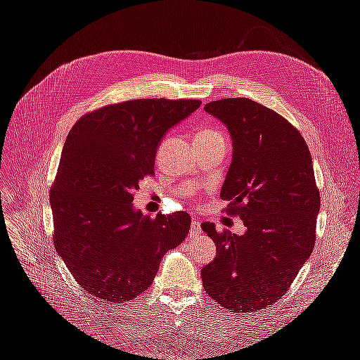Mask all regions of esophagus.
Instances as JSON below:
<instances>
[{
  "mask_svg": "<svg viewBox=\"0 0 360 360\" xmlns=\"http://www.w3.org/2000/svg\"><path fill=\"white\" fill-rule=\"evenodd\" d=\"M201 233V224L198 219H192V226H191V236H198Z\"/></svg>",
  "mask_w": 360,
  "mask_h": 360,
  "instance_id": "1",
  "label": "esophagus"
}]
</instances>
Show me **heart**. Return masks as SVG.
Instances as JSON below:
<instances>
[{
    "label": "heart",
    "instance_id": "heart-1",
    "mask_svg": "<svg viewBox=\"0 0 360 360\" xmlns=\"http://www.w3.org/2000/svg\"><path fill=\"white\" fill-rule=\"evenodd\" d=\"M198 138H209V139H214V138H224V134L221 130L217 129H212V127H207V129H201L198 132Z\"/></svg>",
    "mask_w": 360,
    "mask_h": 360
}]
</instances>
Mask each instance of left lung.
<instances>
[{"label": "left lung", "instance_id": "1", "mask_svg": "<svg viewBox=\"0 0 360 360\" xmlns=\"http://www.w3.org/2000/svg\"><path fill=\"white\" fill-rule=\"evenodd\" d=\"M233 139V160L221 198L243 221V236L202 230L216 258L201 270L205 292L230 312H254L288 291L311 257L320 193L312 158L299 130L246 97L205 103Z\"/></svg>", "mask_w": 360, "mask_h": 360}]
</instances>
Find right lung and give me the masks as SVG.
<instances>
[{
	"label": "right lung",
	"instance_id": "obj_1",
	"mask_svg": "<svg viewBox=\"0 0 360 360\" xmlns=\"http://www.w3.org/2000/svg\"><path fill=\"white\" fill-rule=\"evenodd\" d=\"M201 101L136 99L81 117L63 147L51 189L53 245L76 282L94 297L124 303L144 292L162 257L186 238V212L155 219L132 201L155 174L162 138Z\"/></svg>",
	"mask_w": 360,
	"mask_h": 360
}]
</instances>
